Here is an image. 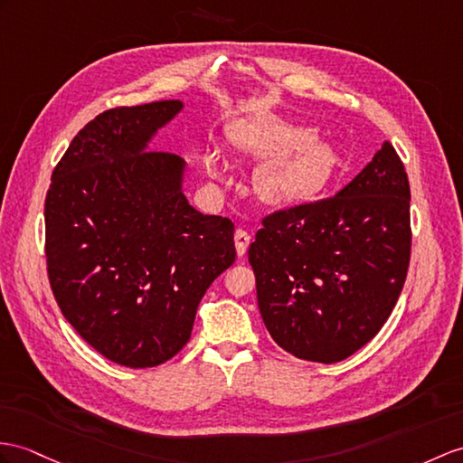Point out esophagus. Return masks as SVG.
<instances>
[{"label": "esophagus", "mask_w": 463, "mask_h": 463, "mask_svg": "<svg viewBox=\"0 0 463 463\" xmlns=\"http://www.w3.org/2000/svg\"><path fill=\"white\" fill-rule=\"evenodd\" d=\"M233 241H235V251H238L240 257H243L247 253V247H250V243H251V235L245 230H235Z\"/></svg>", "instance_id": "34e87169"}]
</instances>
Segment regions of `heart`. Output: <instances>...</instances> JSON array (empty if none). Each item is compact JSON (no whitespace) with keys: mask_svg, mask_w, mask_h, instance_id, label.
Segmentation results:
<instances>
[{"mask_svg":"<svg viewBox=\"0 0 463 463\" xmlns=\"http://www.w3.org/2000/svg\"><path fill=\"white\" fill-rule=\"evenodd\" d=\"M228 139L240 153L263 159L255 173V193L269 206H298L328 184L335 153L328 143L312 137L308 128L297 126L269 109L255 108L232 119ZM222 153L208 151L204 166L210 176H222Z\"/></svg>","mask_w":463,"mask_h":463,"instance_id":"1","label":"heart"}]
</instances>
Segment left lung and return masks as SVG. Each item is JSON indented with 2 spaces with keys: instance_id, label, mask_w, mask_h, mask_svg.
I'll list each match as a JSON object with an SVG mask.
<instances>
[{
  "instance_id": "1",
  "label": "left lung",
  "mask_w": 463,
  "mask_h": 463,
  "mask_svg": "<svg viewBox=\"0 0 463 463\" xmlns=\"http://www.w3.org/2000/svg\"><path fill=\"white\" fill-rule=\"evenodd\" d=\"M411 259V188L389 141L330 200L277 212L250 247L257 304L285 352L355 354L387 322Z\"/></svg>"
}]
</instances>
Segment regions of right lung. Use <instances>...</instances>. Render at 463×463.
<instances>
[{
	"label": "right lung",
	"mask_w": 463,
	"mask_h": 463,
	"mask_svg": "<svg viewBox=\"0 0 463 463\" xmlns=\"http://www.w3.org/2000/svg\"><path fill=\"white\" fill-rule=\"evenodd\" d=\"M183 99L108 109L78 131L44 200L47 269L72 328L109 362L155 367L190 340L233 223L188 204V165L151 151Z\"/></svg>",
	"instance_id": "add662e5"
}]
</instances>
